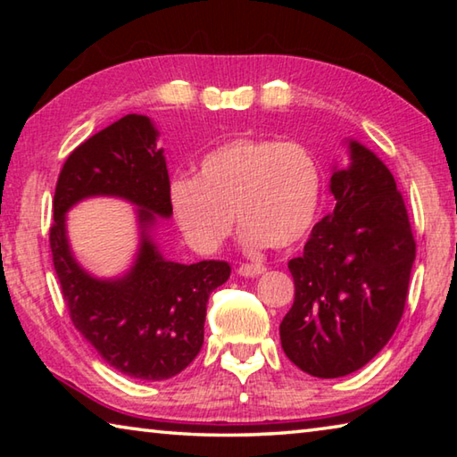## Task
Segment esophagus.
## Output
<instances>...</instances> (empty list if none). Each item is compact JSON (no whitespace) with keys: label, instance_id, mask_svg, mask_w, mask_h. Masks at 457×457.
Here are the masks:
<instances>
[{"label":"esophagus","instance_id":"1","mask_svg":"<svg viewBox=\"0 0 457 457\" xmlns=\"http://www.w3.org/2000/svg\"><path fill=\"white\" fill-rule=\"evenodd\" d=\"M264 270H266L264 264H242L237 268V274L245 278H253V276L264 274Z\"/></svg>","mask_w":457,"mask_h":457}]
</instances>
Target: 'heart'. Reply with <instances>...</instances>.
<instances>
[{
  "label": "heart",
  "instance_id": "b5f03b06",
  "mask_svg": "<svg viewBox=\"0 0 457 457\" xmlns=\"http://www.w3.org/2000/svg\"><path fill=\"white\" fill-rule=\"evenodd\" d=\"M320 187L319 161L308 146L237 137L207 153L197 177L173 179L169 199L193 250H220L236 220L247 244L282 250L311 231Z\"/></svg>",
  "mask_w": 457,
  "mask_h": 457
}]
</instances>
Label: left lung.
I'll use <instances>...</instances> for the list:
<instances>
[{"instance_id":"8db88e82","label":"left lung","mask_w":457,"mask_h":457,"mask_svg":"<svg viewBox=\"0 0 457 457\" xmlns=\"http://www.w3.org/2000/svg\"><path fill=\"white\" fill-rule=\"evenodd\" d=\"M335 210L288 262L294 304L280 324L294 365L351 375L389 343L403 316L415 237L403 195L377 154L351 141V167L330 177Z\"/></svg>"}]
</instances>
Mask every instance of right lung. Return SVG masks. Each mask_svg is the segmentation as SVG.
Wrapping results in <instances>:
<instances>
[{"label": "right lung", "mask_w": 457, "mask_h": 457, "mask_svg": "<svg viewBox=\"0 0 457 457\" xmlns=\"http://www.w3.org/2000/svg\"><path fill=\"white\" fill-rule=\"evenodd\" d=\"M157 130L143 114H127L68 154L54 193L50 250L72 324L119 373L141 381L179 375L204 345L207 298L229 278L223 260L177 264L151 242L157 215L173 213ZM117 195L139 205L142 252L119 281H96L75 264L63 215L80 198Z\"/></svg>", "instance_id": "1"}]
</instances>
